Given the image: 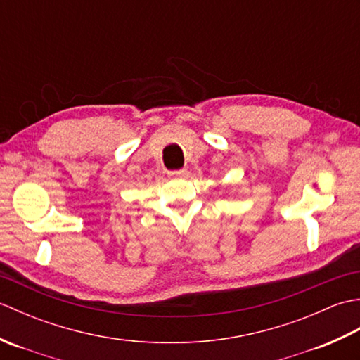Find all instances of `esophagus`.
<instances>
[{"mask_svg": "<svg viewBox=\"0 0 360 360\" xmlns=\"http://www.w3.org/2000/svg\"><path fill=\"white\" fill-rule=\"evenodd\" d=\"M168 176H170V178H186L187 170L186 168H181V170H172L168 172Z\"/></svg>", "mask_w": 360, "mask_h": 360, "instance_id": "obj_1", "label": "esophagus"}]
</instances>
